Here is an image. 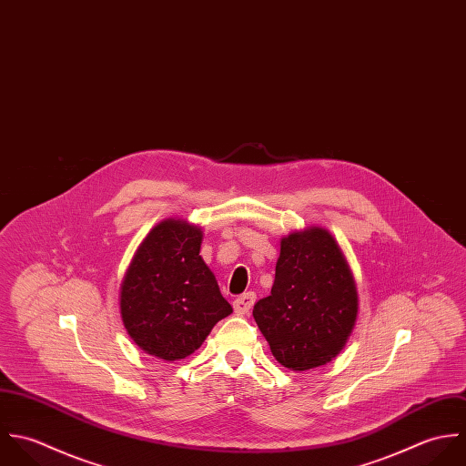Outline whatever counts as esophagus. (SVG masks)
Listing matches in <instances>:
<instances>
[{"mask_svg":"<svg viewBox=\"0 0 466 466\" xmlns=\"http://www.w3.org/2000/svg\"><path fill=\"white\" fill-rule=\"evenodd\" d=\"M254 302H256V293H254V291H247V293L239 295V297L234 300V311H236L238 315H245V313H248V311L252 309Z\"/></svg>","mask_w":466,"mask_h":466,"instance_id":"esophagus-1","label":"esophagus"}]
</instances>
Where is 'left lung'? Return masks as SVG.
Instances as JSON below:
<instances>
[{"instance_id":"left-lung-1","label":"left lung","mask_w":466,"mask_h":466,"mask_svg":"<svg viewBox=\"0 0 466 466\" xmlns=\"http://www.w3.org/2000/svg\"><path fill=\"white\" fill-rule=\"evenodd\" d=\"M252 313L276 360L291 371L320 368L344 350L359 315V288L328 228L308 227L280 239L272 293Z\"/></svg>"}]
</instances>
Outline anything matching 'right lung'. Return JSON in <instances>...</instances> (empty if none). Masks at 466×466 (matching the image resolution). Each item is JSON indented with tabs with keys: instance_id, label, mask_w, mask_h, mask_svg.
I'll use <instances>...</instances> for the list:
<instances>
[{
	"instance_id": "obj_1",
	"label": "right lung",
	"mask_w": 466,
	"mask_h": 466,
	"mask_svg": "<svg viewBox=\"0 0 466 466\" xmlns=\"http://www.w3.org/2000/svg\"><path fill=\"white\" fill-rule=\"evenodd\" d=\"M201 241V227L167 218L149 230L122 278L118 306L127 335L166 362L192 355L232 313L199 256Z\"/></svg>"
}]
</instances>
